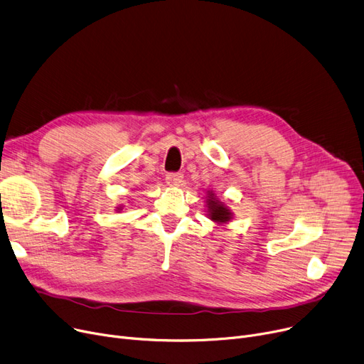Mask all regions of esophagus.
<instances>
[{
  "mask_svg": "<svg viewBox=\"0 0 364 364\" xmlns=\"http://www.w3.org/2000/svg\"><path fill=\"white\" fill-rule=\"evenodd\" d=\"M183 181V175L182 173H168L166 176V183L168 186H179Z\"/></svg>",
  "mask_w": 364,
  "mask_h": 364,
  "instance_id": "34e87169",
  "label": "esophagus"
}]
</instances>
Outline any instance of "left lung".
Listing matches in <instances>:
<instances>
[{"label":"left lung","instance_id":"left-lung-1","mask_svg":"<svg viewBox=\"0 0 364 364\" xmlns=\"http://www.w3.org/2000/svg\"><path fill=\"white\" fill-rule=\"evenodd\" d=\"M205 207L209 219H212L218 225H225L232 219V212L230 210L228 205H225L219 198H216L213 191H209L205 197Z\"/></svg>","mask_w":364,"mask_h":364}]
</instances>
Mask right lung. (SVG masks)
I'll list each match as a JSON object with an SVG mask.
<instances>
[{"label":"right lung","instance_id":"obj_1","mask_svg":"<svg viewBox=\"0 0 364 364\" xmlns=\"http://www.w3.org/2000/svg\"><path fill=\"white\" fill-rule=\"evenodd\" d=\"M117 210H121V205H119V207H117Z\"/></svg>","mask_w":364,"mask_h":364}]
</instances>
